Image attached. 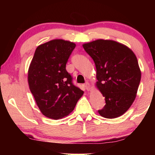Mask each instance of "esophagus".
I'll return each instance as SVG.
<instances>
[{
	"label": "esophagus",
	"mask_w": 155,
	"mask_h": 155,
	"mask_svg": "<svg viewBox=\"0 0 155 155\" xmlns=\"http://www.w3.org/2000/svg\"><path fill=\"white\" fill-rule=\"evenodd\" d=\"M84 87H85V89L87 91H90L91 88L90 83H89V82H85V84H84Z\"/></svg>",
	"instance_id": "1"
}]
</instances>
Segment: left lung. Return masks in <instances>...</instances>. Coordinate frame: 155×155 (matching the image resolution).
Here are the masks:
<instances>
[{
    "instance_id": "left-lung-1",
    "label": "left lung",
    "mask_w": 155,
    "mask_h": 155,
    "mask_svg": "<svg viewBox=\"0 0 155 155\" xmlns=\"http://www.w3.org/2000/svg\"><path fill=\"white\" fill-rule=\"evenodd\" d=\"M97 69L96 85L106 104L98 112L107 118L123 115L134 101L141 79L138 62L133 51L112 40L98 39L84 44Z\"/></svg>"
}]
</instances>
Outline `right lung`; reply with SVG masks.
I'll return each mask as SVG.
<instances>
[{"instance_id": "1", "label": "right lung", "mask_w": 155, "mask_h": 155, "mask_svg": "<svg viewBox=\"0 0 155 155\" xmlns=\"http://www.w3.org/2000/svg\"><path fill=\"white\" fill-rule=\"evenodd\" d=\"M75 44L54 39L37 48L28 71L29 90L46 117L59 119L73 111L84 92L73 84L65 65Z\"/></svg>"}]
</instances>
